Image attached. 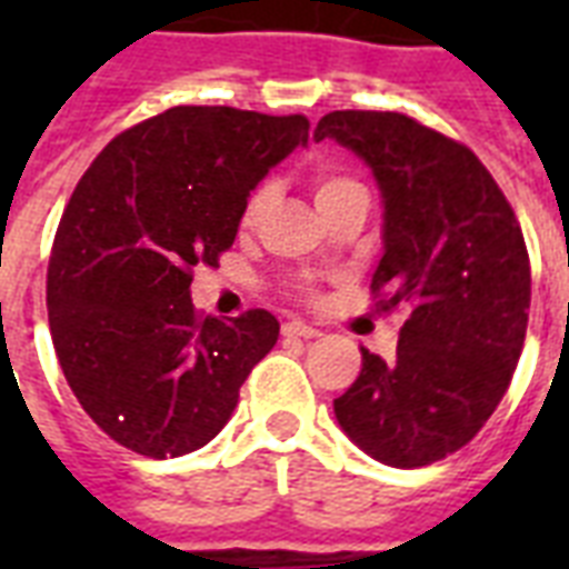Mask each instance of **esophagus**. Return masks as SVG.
Returning <instances> with one entry per match:
<instances>
[{
    "label": "esophagus",
    "mask_w": 569,
    "mask_h": 569,
    "mask_svg": "<svg viewBox=\"0 0 569 569\" xmlns=\"http://www.w3.org/2000/svg\"><path fill=\"white\" fill-rule=\"evenodd\" d=\"M283 333L286 337H301V339L321 337V330L312 328V325H307V321H286Z\"/></svg>",
    "instance_id": "1"
}]
</instances>
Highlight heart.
Returning a JSON list of instances; mask_svg holds the SVG:
<instances>
[{"instance_id":"heart-1","label":"heart","mask_w":569,"mask_h":569,"mask_svg":"<svg viewBox=\"0 0 569 569\" xmlns=\"http://www.w3.org/2000/svg\"><path fill=\"white\" fill-rule=\"evenodd\" d=\"M312 186H316V203H321V200H328V197L339 194V191L355 189V186H360V182H355L351 177H346V173H339L337 168L321 164V168H316V173H312ZM274 197L277 191L271 182H262V186H257V189L250 191L248 203H244V209H241V227H244V230L259 227L262 218L271 212Z\"/></svg>"}]
</instances>
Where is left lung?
Returning a JSON list of instances; mask_svg holds the SVG:
<instances>
[{
  "label": "left lung",
  "mask_w": 569,
  "mask_h": 569,
  "mask_svg": "<svg viewBox=\"0 0 569 569\" xmlns=\"http://www.w3.org/2000/svg\"><path fill=\"white\" fill-rule=\"evenodd\" d=\"M363 159L383 200L380 310L405 307L396 360L363 351L333 401L339 428L387 467L442 460L476 437L520 360L529 250L502 189L469 147L398 111H330L312 132Z\"/></svg>",
  "instance_id": "8db88e82"
}]
</instances>
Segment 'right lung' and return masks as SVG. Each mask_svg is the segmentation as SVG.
I'll use <instances>...</instances> for the list:
<instances>
[{
  "label": "right lung",
  "instance_id": "obj_1",
  "mask_svg": "<svg viewBox=\"0 0 569 569\" xmlns=\"http://www.w3.org/2000/svg\"><path fill=\"white\" fill-rule=\"evenodd\" d=\"M307 138L303 114L177 106L84 171L52 241L49 330L73 396L114 442L180 458L227 425L280 321L200 319L191 268L218 266L250 191Z\"/></svg>",
  "mask_w": 569,
  "mask_h": 569
}]
</instances>
